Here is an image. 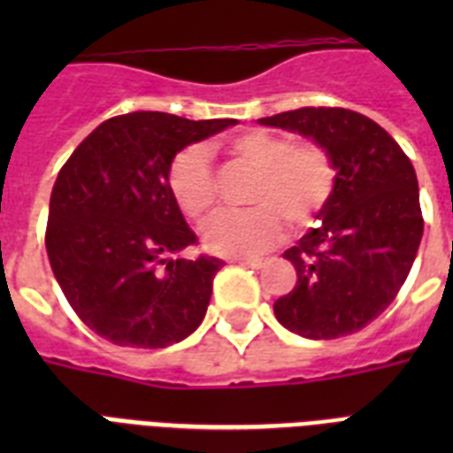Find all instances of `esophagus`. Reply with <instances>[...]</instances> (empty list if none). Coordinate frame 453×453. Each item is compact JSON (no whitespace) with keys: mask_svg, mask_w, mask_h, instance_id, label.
<instances>
[{"mask_svg":"<svg viewBox=\"0 0 453 453\" xmlns=\"http://www.w3.org/2000/svg\"><path fill=\"white\" fill-rule=\"evenodd\" d=\"M240 265H247V268H254V270H261L265 268V261L263 258H240Z\"/></svg>","mask_w":453,"mask_h":453,"instance_id":"1","label":"esophagus"}]
</instances>
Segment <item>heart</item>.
<instances>
[{"mask_svg":"<svg viewBox=\"0 0 453 453\" xmlns=\"http://www.w3.org/2000/svg\"><path fill=\"white\" fill-rule=\"evenodd\" d=\"M227 152L256 169L247 211H223L202 230L211 254L258 256L284 240L289 223L305 230L326 209L336 188V166L319 143L294 145L270 131H247L230 138ZM169 190L188 219L202 220L216 204V176L211 157L202 145H190L173 157Z\"/></svg>","mask_w":453,"mask_h":453,"instance_id":"1","label":"heart"}]
</instances>
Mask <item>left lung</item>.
<instances>
[{
    "label": "left lung",
    "mask_w": 453,
    "mask_h": 453,
    "mask_svg": "<svg viewBox=\"0 0 453 453\" xmlns=\"http://www.w3.org/2000/svg\"><path fill=\"white\" fill-rule=\"evenodd\" d=\"M315 141L336 166V188L284 251L298 282L275 301L277 322L303 338L348 336L395 301L423 237L418 180L386 129L345 108H301L258 119Z\"/></svg>",
    "instance_id": "8db88e82"
}]
</instances>
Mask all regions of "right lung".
Returning <instances> with one entry per match:
<instances>
[{
    "label": "right lung",
    "mask_w": 453,
    "mask_h": 453,
    "mask_svg": "<svg viewBox=\"0 0 453 453\" xmlns=\"http://www.w3.org/2000/svg\"><path fill=\"white\" fill-rule=\"evenodd\" d=\"M234 124L129 112L96 127L60 169L46 254L67 303L98 336L166 348L202 324L223 261L180 256L197 237L171 195L169 166Z\"/></svg>",
    "instance_id": "1"
}]
</instances>
